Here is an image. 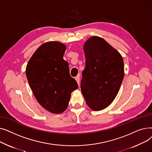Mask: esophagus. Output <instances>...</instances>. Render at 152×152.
<instances>
[{"label": "esophagus", "mask_w": 152, "mask_h": 152, "mask_svg": "<svg viewBox=\"0 0 152 152\" xmlns=\"http://www.w3.org/2000/svg\"><path fill=\"white\" fill-rule=\"evenodd\" d=\"M75 79L77 81V83L79 85V83H80V77H79V75H78L76 77H75Z\"/></svg>", "instance_id": "esophagus-1"}]
</instances>
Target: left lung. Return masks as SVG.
Instances as JSON below:
<instances>
[{"mask_svg": "<svg viewBox=\"0 0 152 152\" xmlns=\"http://www.w3.org/2000/svg\"><path fill=\"white\" fill-rule=\"evenodd\" d=\"M86 67L81 92L87 105L94 111L106 108L113 102L124 78L122 56L102 37H90L84 45Z\"/></svg>", "mask_w": 152, "mask_h": 152, "instance_id": "obj_1", "label": "left lung"}]
</instances>
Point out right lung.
<instances>
[{"label":"right lung","instance_id":"right-lung-1","mask_svg":"<svg viewBox=\"0 0 152 152\" xmlns=\"http://www.w3.org/2000/svg\"><path fill=\"white\" fill-rule=\"evenodd\" d=\"M66 45L57 41L40 46L29 60L26 75L34 96L43 108L58 114L68 106L71 94L78 85L64 60Z\"/></svg>","mask_w":152,"mask_h":152}]
</instances>
